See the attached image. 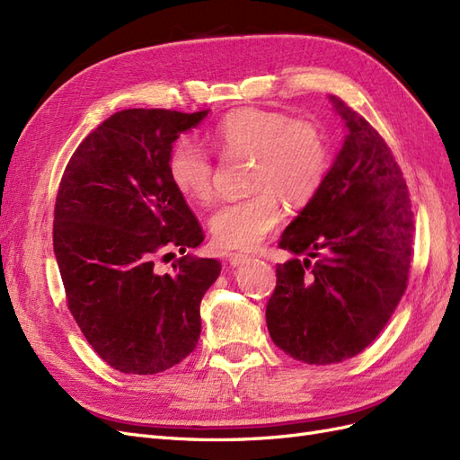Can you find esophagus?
<instances>
[{"label":"esophagus","instance_id":"obj_1","mask_svg":"<svg viewBox=\"0 0 460 460\" xmlns=\"http://www.w3.org/2000/svg\"><path fill=\"white\" fill-rule=\"evenodd\" d=\"M249 261L247 255H242V253H232L228 257V262L232 264V267H242V264H245Z\"/></svg>","mask_w":460,"mask_h":460}]
</instances>
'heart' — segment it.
<instances>
[{
	"mask_svg": "<svg viewBox=\"0 0 460 460\" xmlns=\"http://www.w3.org/2000/svg\"><path fill=\"white\" fill-rule=\"evenodd\" d=\"M225 157H252L245 199L218 207L208 218L213 243L222 252L255 249L282 220V199L307 203L323 186L330 149L324 132L309 120H291L282 113L242 109L211 132ZM172 186L193 203L213 198V161L190 137L178 140L166 161Z\"/></svg>",
	"mask_w": 460,
	"mask_h": 460,
	"instance_id": "b5f03b06",
	"label": "heart"
}]
</instances>
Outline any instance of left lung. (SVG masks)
Instances as JSON below:
<instances>
[{
	"label": "left lung",
	"instance_id": "8db88e82",
	"mask_svg": "<svg viewBox=\"0 0 460 460\" xmlns=\"http://www.w3.org/2000/svg\"><path fill=\"white\" fill-rule=\"evenodd\" d=\"M347 130L320 190L289 222L280 247L305 259L276 267L267 326L284 353L332 365L368 347L407 289L414 218L384 137L340 97Z\"/></svg>",
	"mask_w": 460,
	"mask_h": 460
}]
</instances>
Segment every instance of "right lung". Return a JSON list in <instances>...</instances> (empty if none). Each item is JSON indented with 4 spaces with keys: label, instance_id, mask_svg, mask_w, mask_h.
<instances>
[{
    "label": "right lung",
    "instance_id": "1",
    "mask_svg": "<svg viewBox=\"0 0 460 460\" xmlns=\"http://www.w3.org/2000/svg\"><path fill=\"white\" fill-rule=\"evenodd\" d=\"M207 113L119 111L88 134L61 178L53 252L68 309L93 351L124 374L163 372L199 341V305L220 262L186 255L174 274H159L153 259L203 242L166 161Z\"/></svg>",
    "mask_w": 460,
    "mask_h": 460
}]
</instances>
